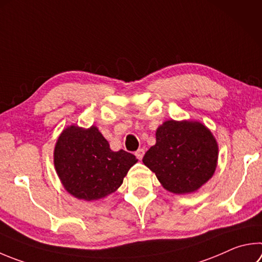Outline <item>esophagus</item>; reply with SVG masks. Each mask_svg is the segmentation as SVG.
I'll use <instances>...</instances> for the list:
<instances>
[{
	"label": "esophagus",
	"instance_id": "obj_1",
	"mask_svg": "<svg viewBox=\"0 0 262 262\" xmlns=\"http://www.w3.org/2000/svg\"><path fill=\"white\" fill-rule=\"evenodd\" d=\"M135 156L137 157V159L141 160L142 158H143V156H144V150L143 149H139V150L135 152Z\"/></svg>",
	"mask_w": 262,
	"mask_h": 262
}]
</instances>
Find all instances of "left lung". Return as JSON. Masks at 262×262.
Returning <instances> with one entry per match:
<instances>
[{"mask_svg":"<svg viewBox=\"0 0 262 262\" xmlns=\"http://www.w3.org/2000/svg\"><path fill=\"white\" fill-rule=\"evenodd\" d=\"M217 158V142L205 125L170 119L157 128L156 144L142 161L164 189L185 194L196 192L213 177Z\"/></svg>","mask_w":262,"mask_h":262,"instance_id":"left-lung-1","label":"left lung"}]
</instances>
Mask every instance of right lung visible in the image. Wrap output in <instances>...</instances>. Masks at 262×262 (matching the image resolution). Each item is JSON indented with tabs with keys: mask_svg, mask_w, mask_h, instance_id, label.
<instances>
[{
	"mask_svg": "<svg viewBox=\"0 0 262 262\" xmlns=\"http://www.w3.org/2000/svg\"><path fill=\"white\" fill-rule=\"evenodd\" d=\"M137 163L134 155L112 151L96 126H68L57 139L54 165L64 189L85 202L115 192L128 170Z\"/></svg>",
	"mask_w": 262,
	"mask_h": 262,
	"instance_id": "right-lung-1",
	"label": "right lung"
}]
</instances>
